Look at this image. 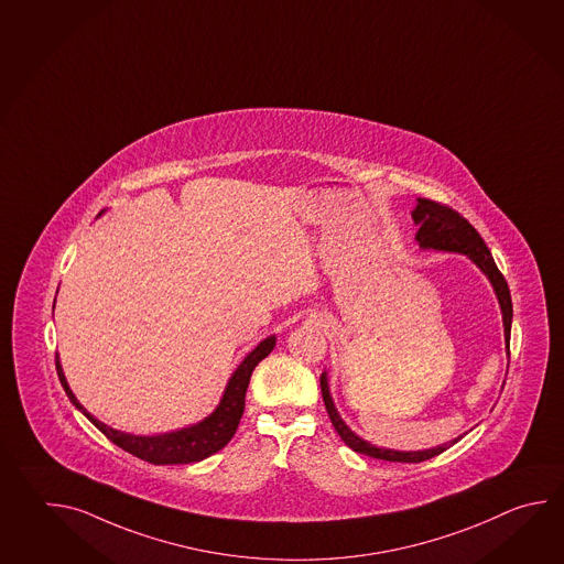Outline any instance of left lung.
<instances>
[{
	"mask_svg": "<svg viewBox=\"0 0 564 564\" xmlns=\"http://www.w3.org/2000/svg\"><path fill=\"white\" fill-rule=\"evenodd\" d=\"M412 219L420 227L415 232V241L420 242L422 249H434V251H449V253L468 254L474 263L482 269L484 275L490 279L492 288L496 291V297L502 310V322H505V339L508 347V357H510V327H512V300H510V289L506 283L505 275L498 271L490 249L486 247L482 237L478 230L471 227L468 220L456 213L454 208L446 207L436 200L430 198H417V205L412 210ZM323 402L325 410L329 414V420L334 424L335 432L344 440L345 444L354 452L366 454L369 458L388 462H408V464H417V462L430 460L437 454L446 452L449 446H454L460 437L452 440L448 444H442L437 448L417 449V452H398V449L378 448L369 444L366 440L356 436L344 420L335 410L332 393H329V383H327V373L323 371L322 378Z\"/></svg>",
	"mask_w": 564,
	"mask_h": 564,
	"instance_id": "8db88e82",
	"label": "left lung"
}]
</instances>
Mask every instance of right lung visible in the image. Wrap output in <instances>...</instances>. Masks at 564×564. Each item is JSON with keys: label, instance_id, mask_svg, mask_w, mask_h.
<instances>
[{"label": "right lung", "instance_id": "right-lung-1", "mask_svg": "<svg viewBox=\"0 0 564 564\" xmlns=\"http://www.w3.org/2000/svg\"><path fill=\"white\" fill-rule=\"evenodd\" d=\"M273 347H275V335L263 339L249 356L242 359L241 366L235 369V373L230 376L227 390L223 393V400L213 414L198 424L188 425V427L176 430L171 434H161V436H134V434H127V432H120V430L98 422L93 414H88L84 410V405L69 390L68 381L64 378V371L59 366V357H56V369H58V378L69 402L74 403L82 414L86 415L102 432L104 436L108 437L110 442H115L118 448L127 449L128 454L137 456L140 460L159 464V466L191 464V462H200L213 456L215 452L225 448L229 444L230 437L235 436L239 422H241L242 412H245V393L249 388L251 373L257 368V364L273 351Z\"/></svg>", "mask_w": 564, "mask_h": 564}]
</instances>
